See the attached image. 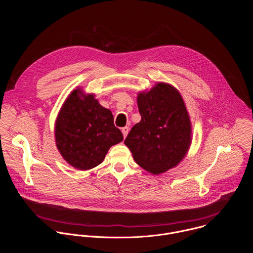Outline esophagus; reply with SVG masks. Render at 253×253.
Segmentation results:
<instances>
[{
    "label": "esophagus",
    "instance_id": "esophagus-1",
    "mask_svg": "<svg viewBox=\"0 0 253 253\" xmlns=\"http://www.w3.org/2000/svg\"><path fill=\"white\" fill-rule=\"evenodd\" d=\"M128 132H129V128H128V127H124V128H122V133H123L124 138L127 136Z\"/></svg>",
    "mask_w": 253,
    "mask_h": 253
}]
</instances>
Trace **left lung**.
<instances>
[{"label":"left lung","mask_w":253,"mask_h":253,"mask_svg":"<svg viewBox=\"0 0 253 253\" xmlns=\"http://www.w3.org/2000/svg\"><path fill=\"white\" fill-rule=\"evenodd\" d=\"M141 121L124 143L142 168L159 174L176 166L191 143V124L184 101L171 85L158 83L137 98Z\"/></svg>","instance_id":"1"}]
</instances>
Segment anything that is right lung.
Instances as JSON below:
<instances>
[{
	"label": "right lung",
	"mask_w": 253,
	"mask_h": 253,
	"mask_svg": "<svg viewBox=\"0 0 253 253\" xmlns=\"http://www.w3.org/2000/svg\"><path fill=\"white\" fill-rule=\"evenodd\" d=\"M55 137L63 158L80 170L99 165L110 147L123 140L111 111L80 89L72 92L61 108Z\"/></svg>",
	"instance_id": "right-lung-1"
}]
</instances>
